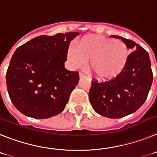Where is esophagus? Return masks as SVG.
<instances>
[{
	"label": "esophagus",
	"mask_w": 157,
	"mask_h": 157,
	"mask_svg": "<svg viewBox=\"0 0 157 157\" xmlns=\"http://www.w3.org/2000/svg\"><path fill=\"white\" fill-rule=\"evenodd\" d=\"M84 77H85V76H84V74H83V73H80V74H79V77H80V79H81V78H84Z\"/></svg>",
	"instance_id": "esophagus-1"
}]
</instances>
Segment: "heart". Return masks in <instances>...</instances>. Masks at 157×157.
Wrapping results in <instances>:
<instances>
[{
    "mask_svg": "<svg viewBox=\"0 0 157 157\" xmlns=\"http://www.w3.org/2000/svg\"><path fill=\"white\" fill-rule=\"evenodd\" d=\"M69 65L74 69L83 68L89 61L88 68L95 78L107 80L118 76L124 69L129 50L121 41L101 35L85 37L77 46H71L67 52Z\"/></svg>",
    "mask_w": 157,
    "mask_h": 157,
    "instance_id": "b5f03b06",
    "label": "heart"
}]
</instances>
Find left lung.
Here are the masks:
<instances>
[{"mask_svg": "<svg viewBox=\"0 0 157 157\" xmlns=\"http://www.w3.org/2000/svg\"><path fill=\"white\" fill-rule=\"evenodd\" d=\"M114 37L122 39L133 51L129 54L124 69L116 77L105 82L92 80L89 99L95 112L107 118H119L135 112L142 106L153 76L146 50L133 41L118 35Z\"/></svg>", "mask_w": 157, "mask_h": 157, "instance_id": "obj_1", "label": "left lung"}]
</instances>
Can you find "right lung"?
<instances>
[{"label": "right lung", "instance_id": "obj_1", "mask_svg": "<svg viewBox=\"0 0 157 157\" xmlns=\"http://www.w3.org/2000/svg\"><path fill=\"white\" fill-rule=\"evenodd\" d=\"M79 32L40 35L16 49L6 73L11 101L22 114L48 118L60 114L79 81L65 68L69 43Z\"/></svg>", "mask_w": 157, "mask_h": 157}]
</instances>
